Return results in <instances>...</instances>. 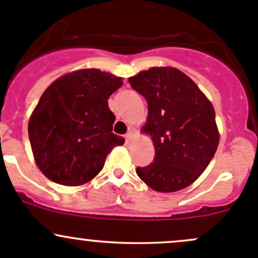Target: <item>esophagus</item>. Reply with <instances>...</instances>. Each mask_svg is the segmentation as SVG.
Here are the masks:
<instances>
[{
	"instance_id": "34e87169",
	"label": "esophagus",
	"mask_w": 258,
	"mask_h": 258,
	"mask_svg": "<svg viewBox=\"0 0 258 258\" xmlns=\"http://www.w3.org/2000/svg\"><path fill=\"white\" fill-rule=\"evenodd\" d=\"M124 140H126V144H130V142L132 141V132L130 131L128 134H126V136H124Z\"/></svg>"
}]
</instances>
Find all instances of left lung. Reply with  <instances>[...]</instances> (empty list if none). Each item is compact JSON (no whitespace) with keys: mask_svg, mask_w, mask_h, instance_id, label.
<instances>
[{"mask_svg":"<svg viewBox=\"0 0 258 258\" xmlns=\"http://www.w3.org/2000/svg\"><path fill=\"white\" fill-rule=\"evenodd\" d=\"M147 101L155 158L136 173L158 192L189 186L206 170L218 146L213 106L188 76L172 67H152L128 79Z\"/></svg>","mask_w":258,"mask_h":258,"instance_id":"obj_1","label":"left lung"}]
</instances>
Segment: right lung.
Returning <instances> with one entry per match:
<instances>
[{"label": "right lung", "instance_id": "right-lung-1", "mask_svg": "<svg viewBox=\"0 0 258 258\" xmlns=\"http://www.w3.org/2000/svg\"><path fill=\"white\" fill-rule=\"evenodd\" d=\"M121 77L80 70L48 86L31 114L28 137L35 161L46 177L79 186L103 168L106 157L124 140L112 132L108 98Z\"/></svg>", "mask_w": 258, "mask_h": 258}]
</instances>
